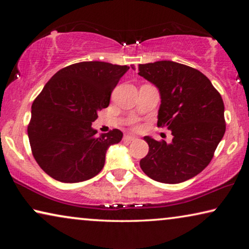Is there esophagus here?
<instances>
[{"label":"esophagus","instance_id":"obj_1","mask_svg":"<svg viewBox=\"0 0 249 249\" xmlns=\"http://www.w3.org/2000/svg\"><path fill=\"white\" fill-rule=\"evenodd\" d=\"M124 140L127 141V142H132V141H135L136 140V137L134 136V135H130V134H126L124 136Z\"/></svg>","mask_w":249,"mask_h":249}]
</instances>
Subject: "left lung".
Instances as JSON below:
<instances>
[{"label": "left lung", "instance_id": "8db88e82", "mask_svg": "<svg viewBox=\"0 0 249 249\" xmlns=\"http://www.w3.org/2000/svg\"><path fill=\"white\" fill-rule=\"evenodd\" d=\"M138 70L159 91L158 127L174 136L169 144L144 137L149 151L141 160L142 170L162 183L191 179L209 165L224 136L222 96L203 73L178 62L160 60L140 65Z\"/></svg>", "mask_w": 249, "mask_h": 249}]
</instances>
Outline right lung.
I'll use <instances>...</instances> for the list:
<instances>
[{
	"mask_svg": "<svg viewBox=\"0 0 249 249\" xmlns=\"http://www.w3.org/2000/svg\"><path fill=\"white\" fill-rule=\"evenodd\" d=\"M129 67L84 61L54 73L32 105L28 138L34 158L46 174L65 183L81 182L102 170L109 146L122 141L113 129L96 135L92 122L108 107Z\"/></svg>",
	"mask_w": 249,
	"mask_h": 249,
	"instance_id": "obj_1",
	"label": "right lung"
}]
</instances>
